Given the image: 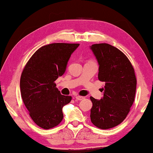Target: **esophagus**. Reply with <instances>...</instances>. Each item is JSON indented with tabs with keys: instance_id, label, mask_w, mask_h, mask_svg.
I'll use <instances>...</instances> for the list:
<instances>
[{
	"instance_id": "1",
	"label": "esophagus",
	"mask_w": 153,
	"mask_h": 153,
	"mask_svg": "<svg viewBox=\"0 0 153 153\" xmlns=\"http://www.w3.org/2000/svg\"><path fill=\"white\" fill-rule=\"evenodd\" d=\"M84 98H85L84 97H82V96H78V95L75 96V99L78 100H82L84 99Z\"/></svg>"
}]
</instances>
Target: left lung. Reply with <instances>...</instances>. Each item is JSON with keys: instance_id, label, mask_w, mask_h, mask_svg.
<instances>
[{"instance_id": "1", "label": "left lung", "mask_w": 153, "mask_h": 153, "mask_svg": "<svg viewBox=\"0 0 153 153\" xmlns=\"http://www.w3.org/2000/svg\"><path fill=\"white\" fill-rule=\"evenodd\" d=\"M90 49L99 63L98 79L105 82L101 100L90 97L91 121L99 128H111L126 119L134 102V68L126 56L110 44H92Z\"/></svg>"}]
</instances>
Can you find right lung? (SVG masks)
Masks as SVG:
<instances>
[{
  "label": "right lung",
  "mask_w": 153,
  "mask_h": 153,
  "mask_svg": "<svg viewBox=\"0 0 153 153\" xmlns=\"http://www.w3.org/2000/svg\"><path fill=\"white\" fill-rule=\"evenodd\" d=\"M79 44L53 43L39 48L30 58L20 78V92L29 114L44 129L56 126L63 120L62 108L71 96L62 95L54 82L63 75L71 54Z\"/></svg>",
  "instance_id": "1"
}]
</instances>
